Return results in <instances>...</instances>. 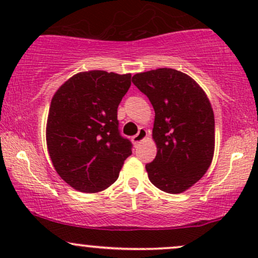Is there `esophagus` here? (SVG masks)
I'll return each instance as SVG.
<instances>
[{
	"mask_svg": "<svg viewBox=\"0 0 258 258\" xmlns=\"http://www.w3.org/2000/svg\"><path fill=\"white\" fill-rule=\"evenodd\" d=\"M147 137H148V131L146 128H143V127H141L137 135L133 136V137H132L133 144H135V146H137V144L141 143V142H143Z\"/></svg>",
	"mask_w": 258,
	"mask_h": 258,
	"instance_id": "1",
	"label": "esophagus"
}]
</instances>
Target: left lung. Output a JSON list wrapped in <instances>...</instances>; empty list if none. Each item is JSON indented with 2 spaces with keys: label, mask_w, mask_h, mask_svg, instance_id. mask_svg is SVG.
Listing matches in <instances>:
<instances>
[{
  "label": "left lung",
  "mask_w": 258,
  "mask_h": 258,
  "mask_svg": "<svg viewBox=\"0 0 258 258\" xmlns=\"http://www.w3.org/2000/svg\"><path fill=\"white\" fill-rule=\"evenodd\" d=\"M132 82L155 111L153 138L158 153L148 177L165 193L179 194L199 180L212 162L215 116L206 93L190 76L160 68L136 74Z\"/></svg>",
  "instance_id": "obj_1"
}]
</instances>
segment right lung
Returning a JSON list of instances; mask_svg holds the SVG:
<instances>
[{
    "instance_id": "1",
    "label": "right lung",
    "mask_w": 258,
    "mask_h": 258,
    "mask_svg": "<svg viewBox=\"0 0 258 258\" xmlns=\"http://www.w3.org/2000/svg\"><path fill=\"white\" fill-rule=\"evenodd\" d=\"M130 86L131 74L91 70L74 75L53 96L47 148L57 173L76 190H104L132 154L117 121V106Z\"/></svg>"
}]
</instances>
